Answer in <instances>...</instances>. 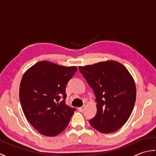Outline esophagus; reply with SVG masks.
I'll list each match as a JSON object with an SVG mask.
<instances>
[{"mask_svg":"<svg viewBox=\"0 0 156 156\" xmlns=\"http://www.w3.org/2000/svg\"><path fill=\"white\" fill-rule=\"evenodd\" d=\"M84 108H85V105H83V106H82L81 107H79L78 110L80 111V112H83L84 110Z\"/></svg>","mask_w":156,"mask_h":156,"instance_id":"obj_1","label":"esophagus"}]
</instances>
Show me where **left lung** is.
I'll return each mask as SVG.
<instances>
[{
    "label": "left lung",
    "mask_w": 156,
    "mask_h": 156,
    "mask_svg": "<svg viewBox=\"0 0 156 156\" xmlns=\"http://www.w3.org/2000/svg\"><path fill=\"white\" fill-rule=\"evenodd\" d=\"M79 69L94 91L97 112L89 120L102 133L117 131L127 121L136 99V87L127 69L116 61L79 66Z\"/></svg>",
    "instance_id": "obj_1"
}]
</instances>
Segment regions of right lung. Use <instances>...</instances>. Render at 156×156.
<instances>
[{"mask_svg": "<svg viewBox=\"0 0 156 156\" xmlns=\"http://www.w3.org/2000/svg\"><path fill=\"white\" fill-rule=\"evenodd\" d=\"M77 71L48 61L39 62L23 76L19 99L27 121L46 136H55L66 129L76 109L66 104V88Z\"/></svg>", "mask_w": 156, "mask_h": 156, "instance_id": "1", "label": "right lung"}]
</instances>
